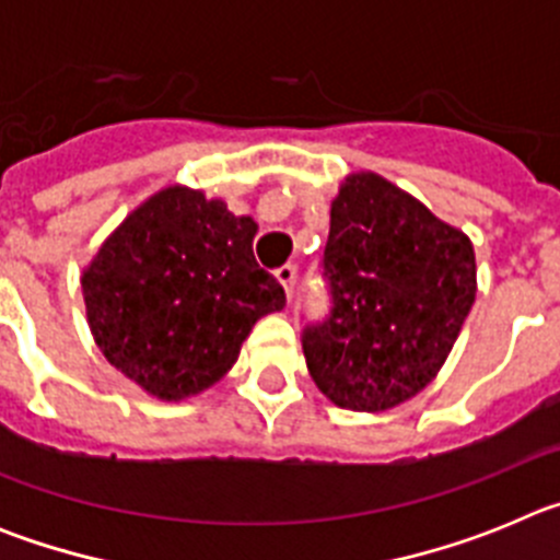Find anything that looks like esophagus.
I'll use <instances>...</instances> for the list:
<instances>
[{"label": "esophagus", "instance_id": "obj_1", "mask_svg": "<svg viewBox=\"0 0 560 560\" xmlns=\"http://www.w3.org/2000/svg\"><path fill=\"white\" fill-rule=\"evenodd\" d=\"M277 275V280H280V283H283V289H285V296H289V300H294L296 296V266L294 264H285V266H280V269L275 271Z\"/></svg>", "mask_w": 560, "mask_h": 560}]
</instances>
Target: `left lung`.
Instances as JSON below:
<instances>
[{"mask_svg":"<svg viewBox=\"0 0 560 560\" xmlns=\"http://www.w3.org/2000/svg\"><path fill=\"white\" fill-rule=\"evenodd\" d=\"M323 277L330 311L305 323V364L353 412L427 387L477 296L471 241L375 173H353L330 205Z\"/></svg>","mask_w":560,"mask_h":560,"instance_id":"1","label":"left lung"}]
</instances>
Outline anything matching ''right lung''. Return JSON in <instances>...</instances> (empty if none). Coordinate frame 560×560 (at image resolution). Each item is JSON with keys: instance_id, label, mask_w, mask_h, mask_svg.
I'll use <instances>...</instances> for the list:
<instances>
[{"instance_id": "add662e5", "label": "right lung", "mask_w": 560, "mask_h": 560, "mask_svg": "<svg viewBox=\"0 0 560 560\" xmlns=\"http://www.w3.org/2000/svg\"><path fill=\"white\" fill-rule=\"evenodd\" d=\"M255 232L252 219L187 187L137 207L81 280L108 364L165 400L215 384L252 325L285 305L283 285L257 266Z\"/></svg>"}]
</instances>
